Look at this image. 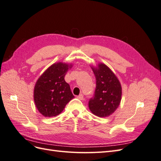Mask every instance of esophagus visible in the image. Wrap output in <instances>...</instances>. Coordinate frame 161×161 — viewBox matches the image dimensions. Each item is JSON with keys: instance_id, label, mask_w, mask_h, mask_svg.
Segmentation results:
<instances>
[{"instance_id": "obj_1", "label": "esophagus", "mask_w": 161, "mask_h": 161, "mask_svg": "<svg viewBox=\"0 0 161 161\" xmlns=\"http://www.w3.org/2000/svg\"><path fill=\"white\" fill-rule=\"evenodd\" d=\"M77 98L79 99H80V100H82V99H83V95L80 94L79 95L77 96Z\"/></svg>"}]
</instances>
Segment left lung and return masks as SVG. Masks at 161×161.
Instances as JSON below:
<instances>
[{"label": "left lung", "mask_w": 161, "mask_h": 161, "mask_svg": "<svg viewBox=\"0 0 161 161\" xmlns=\"http://www.w3.org/2000/svg\"><path fill=\"white\" fill-rule=\"evenodd\" d=\"M92 71L96 79L94 95L89 101V108L94 115L105 118L112 114L118 108L121 98V86L109 68L103 64Z\"/></svg>", "instance_id": "8db88e82"}]
</instances>
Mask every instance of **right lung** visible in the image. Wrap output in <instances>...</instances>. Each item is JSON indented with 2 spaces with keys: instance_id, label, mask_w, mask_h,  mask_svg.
<instances>
[{
  "instance_id": "right-lung-1",
  "label": "right lung",
  "mask_w": 161,
  "mask_h": 161,
  "mask_svg": "<svg viewBox=\"0 0 161 161\" xmlns=\"http://www.w3.org/2000/svg\"><path fill=\"white\" fill-rule=\"evenodd\" d=\"M69 67L62 62L53 64L37 80L34 88V101L43 116L51 118L59 115L75 97L64 80Z\"/></svg>"
}]
</instances>
